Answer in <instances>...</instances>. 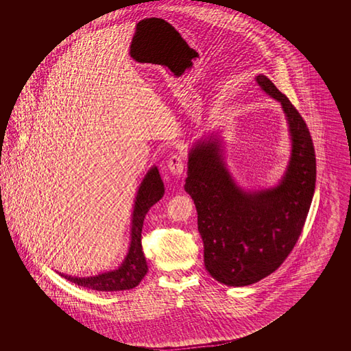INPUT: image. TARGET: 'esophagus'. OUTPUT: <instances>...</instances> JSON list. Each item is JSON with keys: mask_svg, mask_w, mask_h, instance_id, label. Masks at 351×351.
Wrapping results in <instances>:
<instances>
[{"mask_svg": "<svg viewBox=\"0 0 351 351\" xmlns=\"http://www.w3.org/2000/svg\"><path fill=\"white\" fill-rule=\"evenodd\" d=\"M169 171L171 172V175L176 176V178H180L184 172V157L181 153H175L170 157L169 160Z\"/></svg>", "mask_w": 351, "mask_h": 351, "instance_id": "obj_1", "label": "esophagus"}]
</instances>
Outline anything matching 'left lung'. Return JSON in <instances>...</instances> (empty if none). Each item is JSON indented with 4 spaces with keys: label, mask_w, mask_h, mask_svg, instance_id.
Instances as JSON below:
<instances>
[{
    "label": "left lung",
    "mask_w": 351,
    "mask_h": 351,
    "mask_svg": "<svg viewBox=\"0 0 351 351\" xmlns=\"http://www.w3.org/2000/svg\"><path fill=\"white\" fill-rule=\"evenodd\" d=\"M257 85L280 103L288 125L291 156L279 182L242 189L228 169L221 138L210 134L189 149L185 191L198 213L204 266L230 287L254 285L276 271L296 245L313 201L315 152L305 121L264 75Z\"/></svg>",
    "instance_id": "left-lung-1"
}]
</instances>
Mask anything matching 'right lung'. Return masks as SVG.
Here are the masks:
<instances>
[{
    "instance_id": "obj_1",
    "label": "right lung",
    "mask_w": 351,
    "mask_h": 351,
    "mask_svg": "<svg viewBox=\"0 0 351 351\" xmlns=\"http://www.w3.org/2000/svg\"><path fill=\"white\" fill-rule=\"evenodd\" d=\"M165 194V185L160 179L157 166L150 167L141 184L134 201V211L131 215V233L128 255L121 265L114 270L93 276H72L59 273V276L81 287L101 292H117L136 287L148 271L147 260L141 245V230L144 219L150 207L160 201Z\"/></svg>"
}]
</instances>
